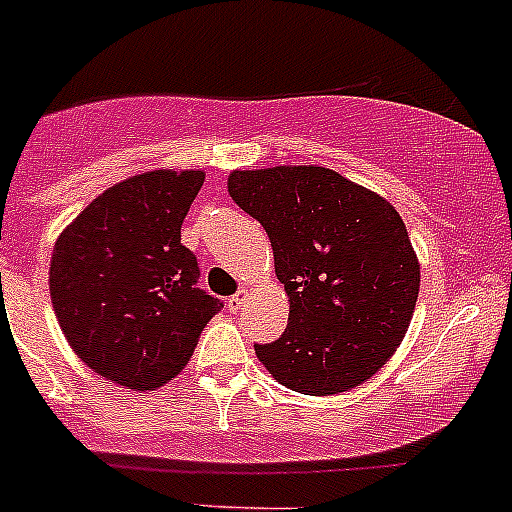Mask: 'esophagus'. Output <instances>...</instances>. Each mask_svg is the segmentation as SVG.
Instances as JSON below:
<instances>
[{
	"label": "esophagus",
	"mask_w": 512,
	"mask_h": 512,
	"mask_svg": "<svg viewBox=\"0 0 512 512\" xmlns=\"http://www.w3.org/2000/svg\"><path fill=\"white\" fill-rule=\"evenodd\" d=\"M243 305H246V292H238V295L228 297V310L230 312H241Z\"/></svg>",
	"instance_id": "34e87169"
}]
</instances>
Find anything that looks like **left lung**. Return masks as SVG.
<instances>
[{"label": "left lung", "instance_id": "1", "mask_svg": "<svg viewBox=\"0 0 512 512\" xmlns=\"http://www.w3.org/2000/svg\"><path fill=\"white\" fill-rule=\"evenodd\" d=\"M235 205L264 225L289 323L256 356L302 395H338L382 369L405 338L420 264L395 207L323 166L233 171Z\"/></svg>", "mask_w": 512, "mask_h": 512}]
</instances>
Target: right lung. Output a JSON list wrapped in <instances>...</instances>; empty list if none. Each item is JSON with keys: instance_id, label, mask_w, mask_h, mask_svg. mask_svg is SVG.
I'll return each mask as SVG.
<instances>
[{"instance_id": "obj_1", "label": "right lung", "mask_w": 512, "mask_h": 512, "mask_svg": "<svg viewBox=\"0 0 512 512\" xmlns=\"http://www.w3.org/2000/svg\"><path fill=\"white\" fill-rule=\"evenodd\" d=\"M202 171L158 169L102 192L58 235L51 300L63 336L92 372L153 390L182 372L223 302L197 287L182 223Z\"/></svg>"}]
</instances>
